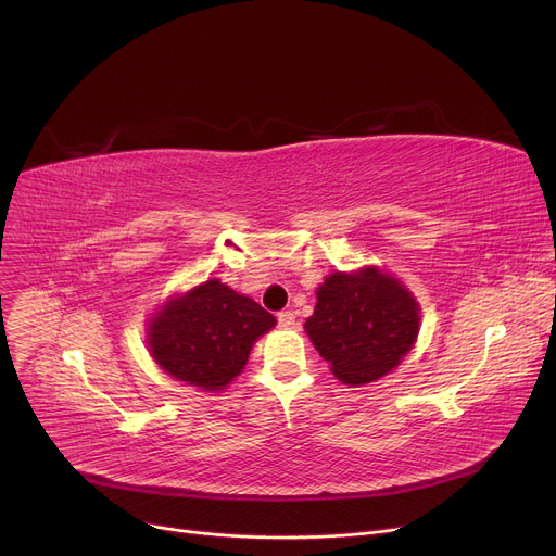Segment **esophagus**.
<instances>
[{
	"instance_id": "34e87169",
	"label": "esophagus",
	"mask_w": 556,
	"mask_h": 556,
	"mask_svg": "<svg viewBox=\"0 0 556 556\" xmlns=\"http://www.w3.org/2000/svg\"><path fill=\"white\" fill-rule=\"evenodd\" d=\"M277 323H279L281 329H293L295 327V313L293 311L277 313Z\"/></svg>"
}]
</instances>
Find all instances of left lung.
I'll return each mask as SVG.
<instances>
[{"label":"left lung","mask_w":556,"mask_h":556,"mask_svg":"<svg viewBox=\"0 0 556 556\" xmlns=\"http://www.w3.org/2000/svg\"><path fill=\"white\" fill-rule=\"evenodd\" d=\"M315 349L346 386L371 383L410 352L419 331L415 298L390 275L333 273L317 288L304 325Z\"/></svg>","instance_id":"obj_1"}]
</instances>
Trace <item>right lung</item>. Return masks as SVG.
<instances>
[{
    "instance_id": "obj_1",
    "label": "right lung",
    "mask_w": 556,
    "mask_h": 556,
    "mask_svg": "<svg viewBox=\"0 0 556 556\" xmlns=\"http://www.w3.org/2000/svg\"><path fill=\"white\" fill-rule=\"evenodd\" d=\"M275 323L254 300L210 279L170 300L151 319L149 344L155 363L173 378L223 390L245 367L254 340Z\"/></svg>"
}]
</instances>
